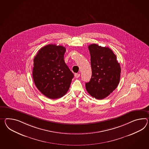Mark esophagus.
Here are the masks:
<instances>
[{
  "label": "esophagus",
  "mask_w": 149,
  "mask_h": 149,
  "mask_svg": "<svg viewBox=\"0 0 149 149\" xmlns=\"http://www.w3.org/2000/svg\"><path fill=\"white\" fill-rule=\"evenodd\" d=\"M80 76V74H79V73H76V74H75V77L76 78H79Z\"/></svg>",
  "instance_id": "obj_1"
}]
</instances>
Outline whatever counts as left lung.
I'll list each match as a JSON object with an SVG mask.
<instances>
[{
  "label": "left lung",
  "instance_id": "8db88e82",
  "mask_svg": "<svg viewBox=\"0 0 149 149\" xmlns=\"http://www.w3.org/2000/svg\"><path fill=\"white\" fill-rule=\"evenodd\" d=\"M91 54L92 75L86 83L88 93L93 97L102 100L117 87L120 82V67L116 55L109 47L96 44L88 46Z\"/></svg>",
  "mask_w": 149,
  "mask_h": 149
}]
</instances>
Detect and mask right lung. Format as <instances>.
I'll return each instance as SVG.
<instances>
[{"mask_svg":"<svg viewBox=\"0 0 149 149\" xmlns=\"http://www.w3.org/2000/svg\"><path fill=\"white\" fill-rule=\"evenodd\" d=\"M65 51L62 46L49 44L39 50L33 60L34 84L42 94L51 99L63 96L74 77L64 60Z\"/></svg>","mask_w":149,"mask_h":149,"instance_id":"1","label":"right lung"}]
</instances>
